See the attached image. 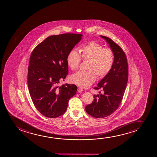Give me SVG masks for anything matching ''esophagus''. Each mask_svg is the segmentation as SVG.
<instances>
[{"label": "esophagus", "mask_w": 157, "mask_h": 157, "mask_svg": "<svg viewBox=\"0 0 157 157\" xmlns=\"http://www.w3.org/2000/svg\"><path fill=\"white\" fill-rule=\"evenodd\" d=\"M77 90L78 92H82L83 90H82V88H81V87H78Z\"/></svg>", "instance_id": "obj_1"}]
</instances>
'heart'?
Listing matches in <instances>:
<instances>
[{
	"label": "heart",
	"mask_w": 157,
	"mask_h": 157,
	"mask_svg": "<svg viewBox=\"0 0 157 157\" xmlns=\"http://www.w3.org/2000/svg\"><path fill=\"white\" fill-rule=\"evenodd\" d=\"M80 55L71 50L67 55V64L72 70L79 67L82 59L88 60L86 71H79L70 77V81L78 86L88 87L95 82L96 75L99 78L105 77L114 64V52L109 48H103L101 44L92 41L80 48Z\"/></svg>",
	"instance_id": "obj_1"
}]
</instances>
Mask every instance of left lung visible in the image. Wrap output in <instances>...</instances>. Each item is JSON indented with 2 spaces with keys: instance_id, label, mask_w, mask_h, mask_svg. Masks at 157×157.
<instances>
[{
  "instance_id": "left-lung-1",
  "label": "left lung",
  "mask_w": 157,
  "mask_h": 157,
  "mask_svg": "<svg viewBox=\"0 0 157 157\" xmlns=\"http://www.w3.org/2000/svg\"><path fill=\"white\" fill-rule=\"evenodd\" d=\"M101 37L109 44L114 52V60L109 72L94 88L102 90V93L94 95L93 101L85 107L89 115L99 118L109 116L118 108L128 80V65L124 52L112 39L105 36Z\"/></svg>"
}]
</instances>
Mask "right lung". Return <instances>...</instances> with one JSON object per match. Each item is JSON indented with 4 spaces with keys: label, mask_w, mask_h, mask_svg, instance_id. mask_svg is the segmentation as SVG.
Instances as JSON below:
<instances>
[{
    "label": "right lung",
    "mask_w": 157,
    "mask_h": 157,
    "mask_svg": "<svg viewBox=\"0 0 157 157\" xmlns=\"http://www.w3.org/2000/svg\"><path fill=\"white\" fill-rule=\"evenodd\" d=\"M82 34L66 33L48 37L37 45L30 57L27 83L35 107L44 116L55 118L66 112L77 87L66 84L59 87L68 75L67 56L79 42Z\"/></svg>",
    "instance_id": "add662e5"
}]
</instances>
